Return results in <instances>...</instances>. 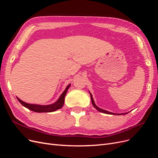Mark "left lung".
Here are the masks:
<instances>
[{
	"label": "left lung",
	"instance_id": "1",
	"mask_svg": "<svg viewBox=\"0 0 158 158\" xmlns=\"http://www.w3.org/2000/svg\"><path fill=\"white\" fill-rule=\"evenodd\" d=\"M89 94H90V97H91V100H92V105H93V106L98 111H99V112H102V113H106V114H117V115H120V114H127L128 113H111V112H109V111H106V110H104V109H101V108H99V107H98L96 105H95V102H94V99H93V97H92V94H91L90 92H89Z\"/></svg>",
	"mask_w": 158,
	"mask_h": 158
}]
</instances>
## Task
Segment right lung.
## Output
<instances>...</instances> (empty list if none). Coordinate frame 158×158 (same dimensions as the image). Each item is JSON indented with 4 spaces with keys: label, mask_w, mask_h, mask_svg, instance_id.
<instances>
[{
    "label": "right lung",
    "mask_w": 158,
    "mask_h": 158,
    "mask_svg": "<svg viewBox=\"0 0 158 158\" xmlns=\"http://www.w3.org/2000/svg\"><path fill=\"white\" fill-rule=\"evenodd\" d=\"M70 86V84L66 86V89H64V92L62 93L58 100H57V101L55 102V103L49 104V105L43 106V105H38V104H31V103H27L22 101V100L20 99H19L18 98H17V99L19 101V102H20L23 107L27 108L28 109L31 110L32 111L37 112V113L53 112L56 111V110L60 109L63 106L64 103V97Z\"/></svg>",
    "instance_id": "1"
}]
</instances>
